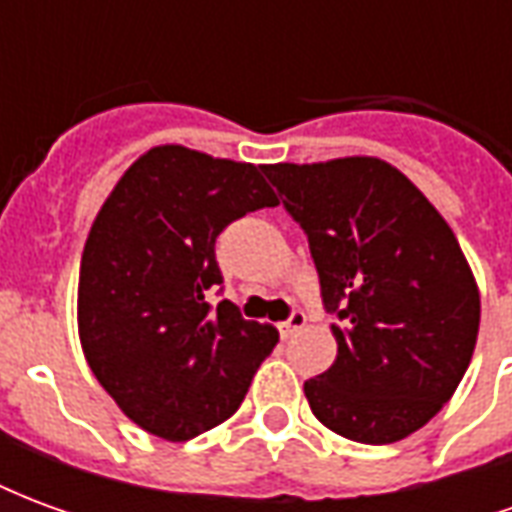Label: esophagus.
<instances>
[{"instance_id":"34e87169","label":"esophagus","mask_w":512,"mask_h":512,"mask_svg":"<svg viewBox=\"0 0 512 512\" xmlns=\"http://www.w3.org/2000/svg\"><path fill=\"white\" fill-rule=\"evenodd\" d=\"M304 323H307V315H304V312L301 310L290 312L288 321L279 323V334H282V340H288V337H293L299 329H304Z\"/></svg>"}]
</instances>
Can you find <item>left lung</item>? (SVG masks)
Returning a JSON list of instances; mask_svg holds the SVG:
<instances>
[{
  "label": "left lung",
  "mask_w": 512,
  "mask_h": 512,
  "mask_svg": "<svg viewBox=\"0 0 512 512\" xmlns=\"http://www.w3.org/2000/svg\"><path fill=\"white\" fill-rule=\"evenodd\" d=\"M310 241L337 359L304 381L315 417L392 444L436 417L472 362L480 290L458 238L411 180L373 156L266 164Z\"/></svg>",
  "instance_id": "left-lung-1"
}]
</instances>
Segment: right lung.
Masks as SVG:
<instances>
[{"instance_id":"add662e5","label":"right lung","mask_w":512,"mask_h":512,"mask_svg":"<svg viewBox=\"0 0 512 512\" xmlns=\"http://www.w3.org/2000/svg\"><path fill=\"white\" fill-rule=\"evenodd\" d=\"M277 205L255 164L183 145L150 147L95 216L79 268L87 365L128 419L189 441L233 417L279 334L244 321L222 285L216 238Z\"/></svg>"}]
</instances>
